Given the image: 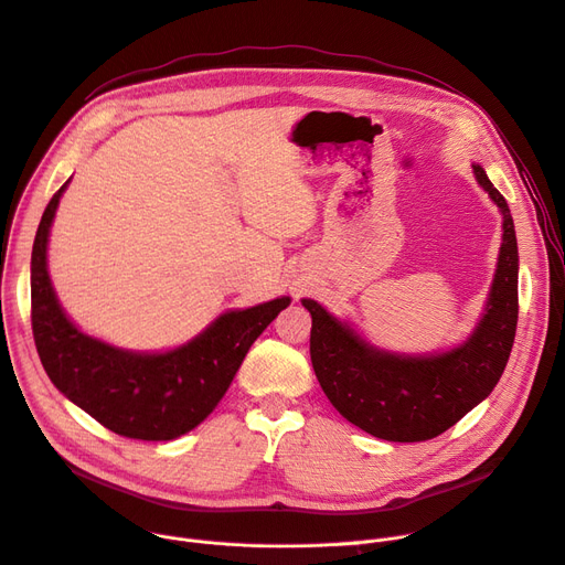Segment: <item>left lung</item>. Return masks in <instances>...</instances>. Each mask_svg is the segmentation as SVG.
Instances as JSON below:
<instances>
[{"mask_svg":"<svg viewBox=\"0 0 565 565\" xmlns=\"http://www.w3.org/2000/svg\"><path fill=\"white\" fill-rule=\"evenodd\" d=\"M483 191L502 211V247L486 313L468 341L429 356H404L372 348L316 299L311 313V363L316 377L343 418L393 443L436 438L491 395L507 367L518 324V243L507 200L472 166Z\"/></svg>","mask_w":565,"mask_h":565,"instance_id":"obj_1","label":"left lung"}]
</instances>
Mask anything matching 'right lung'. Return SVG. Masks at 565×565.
Instances as JSON below:
<instances>
[{
  "instance_id": "right-lung-1",
  "label": "right lung",
  "mask_w": 565,
  "mask_h": 565,
  "mask_svg": "<svg viewBox=\"0 0 565 565\" xmlns=\"http://www.w3.org/2000/svg\"><path fill=\"white\" fill-rule=\"evenodd\" d=\"M67 181L50 200L31 252V329L52 384L106 429L172 440L195 429L227 393L252 343L290 297L222 313L191 343L161 354L113 348L70 322L47 273V241Z\"/></svg>"
}]
</instances>
